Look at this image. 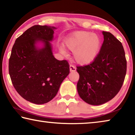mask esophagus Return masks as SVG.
Listing matches in <instances>:
<instances>
[{
	"instance_id": "esophagus-1",
	"label": "esophagus",
	"mask_w": 135,
	"mask_h": 135,
	"mask_svg": "<svg viewBox=\"0 0 135 135\" xmlns=\"http://www.w3.org/2000/svg\"><path fill=\"white\" fill-rule=\"evenodd\" d=\"M70 70L71 72H74V71H75L76 70V67H74V65H70Z\"/></svg>"
}]
</instances>
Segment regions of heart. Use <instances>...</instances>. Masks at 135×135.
<instances>
[{"label": "heart", "instance_id": "obj_1", "mask_svg": "<svg viewBox=\"0 0 135 135\" xmlns=\"http://www.w3.org/2000/svg\"><path fill=\"white\" fill-rule=\"evenodd\" d=\"M65 44L68 49L74 52V59L77 63L87 65L97 58L101 40L97 34L88 31H79L68 36L65 40ZM60 50L62 54H67L63 47Z\"/></svg>", "mask_w": 135, "mask_h": 135}]
</instances>
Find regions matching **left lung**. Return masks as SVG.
Here are the masks:
<instances>
[{
  "label": "left lung",
  "mask_w": 135,
  "mask_h": 135,
  "mask_svg": "<svg viewBox=\"0 0 135 135\" xmlns=\"http://www.w3.org/2000/svg\"><path fill=\"white\" fill-rule=\"evenodd\" d=\"M104 42L97 58L89 64L77 66V89L84 102L99 105L115 97L124 82L127 61L123 46L111 33L102 31Z\"/></svg>",
  "instance_id": "8db88e82"
}]
</instances>
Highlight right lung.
<instances>
[{
	"instance_id": "right-lung-1",
	"label": "right lung",
	"mask_w": 135,
	"mask_h": 135,
	"mask_svg": "<svg viewBox=\"0 0 135 135\" xmlns=\"http://www.w3.org/2000/svg\"><path fill=\"white\" fill-rule=\"evenodd\" d=\"M55 27L35 25L16 39L9 60V73L19 95L28 101L43 104L55 97L70 73L67 60L55 58L49 41ZM38 41L44 47L36 49Z\"/></svg>"
}]
</instances>
